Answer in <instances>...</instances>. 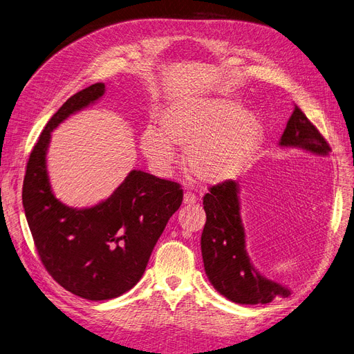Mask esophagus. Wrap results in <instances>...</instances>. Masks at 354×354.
Listing matches in <instances>:
<instances>
[{
  "label": "esophagus",
  "mask_w": 354,
  "mask_h": 354,
  "mask_svg": "<svg viewBox=\"0 0 354 354\" xmlns=\"http://www.w3.org/2000/svg\"><path fill=\"white\" fill-rule=\"evenodd\" d=\"M195 203H197V195L192 194L191 191H187V192L184 194V204H185V205H192V204H195Z\"/></svg>",
  "instance_id": "esophagus-1"
}]
</instances>
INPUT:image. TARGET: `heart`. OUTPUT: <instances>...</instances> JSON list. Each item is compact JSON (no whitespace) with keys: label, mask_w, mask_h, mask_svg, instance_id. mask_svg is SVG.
<instances>
[{"label":"heart","mask_w":354,"mask_h":354,"mask_svg":"<svg viewBox=\"0 0 354 354\" xmlns=\"http://www.w3.org/2000/svg\"><path fill=\"white\" fill-rule=\"evenodd\" d=\"M160 131H142L140 146L147 160L165 172L176 162L171 146L187 150L189 172L207 184H220L239 175L264 142L259 118L229 97H191L166 104Z\"/></svg>","instance_id":"heart-1"}]
</instances>
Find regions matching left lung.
<instances>
[{"mask_svg":"<svg viewBox=\"0 0 354 354\" xmlns=\"http://www.w3.org/2000/svg\"><path fill=\"white\" fill-rule=\"evenodd\" d=\"M279 144L318 156L331 151L330 144L296 104ZM203 205L207 221L201 234V254L214 289L241 305H264L277 296H289L287 287L261 276L246 254L238 182L225 180L212 187L204 195Z\"/></svg>","mask_w":354,"mask_h":354,"instance_id":"8db88e82","label":"left lung"}]
</instances>
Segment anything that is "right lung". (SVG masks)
<instances>
[{
    "label": "right lung",
    "instance_id": "obj_1",
    "mask_svg": "<svg viewBox=\"0 0 354 354\" xmlns=\"http://www.w3.org/2000/svg\"><path fill=\"white\" fill-rule=\"evenodd\" d=\"M104 84L71 96L48 121L30 153L23 180V207L36 251L58 284L87 300L121 296L138 283L153 248L184 191L172 180L131 170L108 200L73 208L50 189L46 151L52 129L100 99Z\"/></svg>",
    "mask_w": 354,
    "mask_h": 354
}]
</instances>
